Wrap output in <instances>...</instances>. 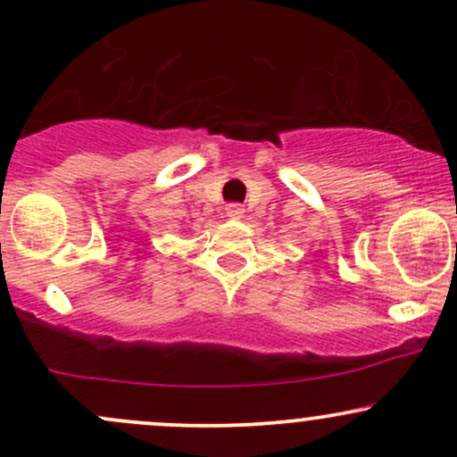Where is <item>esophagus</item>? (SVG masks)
I'll list each match as a JSON object with an SVG mask.
<instances>
[{"label":"esophagus","instance_id":"esophagus-1","mask_svg":"<svg viewBox=\"0 0 457 457\" xmlns=\"http://www.w3.org/2000/svg\"><path fill=\"white\" fill-rule=\"evenodd\" d=\"M243 212H245V208H243V204H228V208H225V214H228L229 219H240L243 217Z\"/></svg>","mask_w":457,"mask_h":457}]
</instances>
